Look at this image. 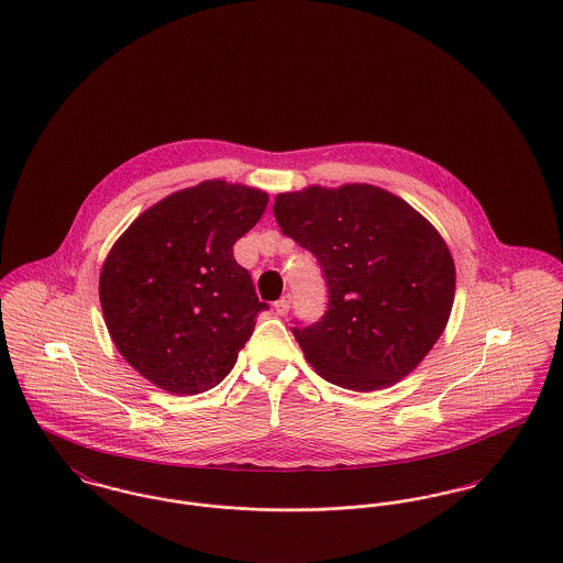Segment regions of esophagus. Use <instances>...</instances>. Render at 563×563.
<instances>
[{"instance_id": "1", "label": "esophagus", "mask_w": 563, "mask_h": 563, "mask_svg": "<svg viewBox=\"0 0 563 563\" xmlns=\"http://www.w3.org/2000/svg\"><path fill=\"white\" fill-rule=\"evenodd\" d=\"M289 305H291V298L283 296L278 302H274V312L283 317V314H287V311H289Z\"/></svg>"}]
</instances>
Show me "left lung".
<instances>
[{
    "instance_id": "left-lung-1",
    "label": "left lung",
    "mask_w": 563,
    "mask_h": 563,
    "mask_svg": "<svg viewBox=\"0 0 563 563\" xmlns=\"http://www.w3.org/2000/svg\"><path fill=\"white\" fill-rule=\"evenodd\" d=\"M280 231L314 254L328 311L294 328L323 379L369 393L415 372L442 334L455 265L437 229L399 196L369 184L278 194Z\"/></svg>"
}]
</instances>
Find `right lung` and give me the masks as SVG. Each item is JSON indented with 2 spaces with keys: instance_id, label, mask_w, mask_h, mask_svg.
Masks as SVG:
<instances>
[{
  "instance_id": "add662e5",
  "label": "right lung",
  "mask_w": 563,
  "mask_h": 563,
  "mask_svg": "<svg viewBox=\"0 0 563 563\" xmlns=\"http://www.w3.org/2000/svg\"><path fill=\"white\" fill-rule=\"evenodd\" d=\"M267 191L222 179L179 189L140 213L106 256L99 300L126 363L173 395L220 384L251 339L258 302L233 244Z\"/></svg>"
}]
</instances>
